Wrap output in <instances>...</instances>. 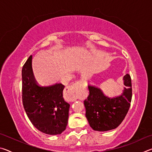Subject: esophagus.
<instances>
[{
  "mask_svg": "<svg viewBox=\"0 0 152 152\" xmlns=\"http://www.w3.org/2000/svg\"><path fill=\"white\" fill-rule=\"evenodd\" d=\"M83 83L82 81L76 82L72 85L66 87L65 91V98L67 101H74L78 98V92L82 88Z\"/></svg>",
  "mask_w": 152,
  "mask_h": 152,
  "instance_id": "esophagus-1",
  "label": "esophagus"
}]
</instances>
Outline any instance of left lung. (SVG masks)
Returning <instances> with one entry per match:
<instances>
[{
	"label": "left lung",
	"instance_id": "8db88e82",
	"mask_svg": "<svg viewBox=\"0 0 152 152\" xmlns=\"http://www.w3.org/2000/svg\"><path fill=\"white\" fill-rule=\"evenodd\" d=\"M125 88L122 95L113 99L105 96L99 88L88 85L89 95L84 100L86 117L95 131L107 132L117 128L127 114L132 98V78L124 76Z\"/></svg>",
	"mask_w": 152,
	"mask_h": 152
}]
</instances>
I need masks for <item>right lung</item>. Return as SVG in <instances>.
Segmentation results:
<instances>
[{
  "instance_id": "obj_1",
  "label": "right lung",
  "mask_w": 152,
  "mask_h": 152,
  "mask_svg": "<svg viewBox=\"0 0 152 152\" xmlns=\"http://www.w3.org/2000/svg\"><path fill=\"white\" fill-rule=\"evenodd\" d=\"M30 56L22 68V101L35 127L46 134H61L66 129L70 104L64 101V85L39 86L33 76Z\"/></svg>"
}]
</instances>
